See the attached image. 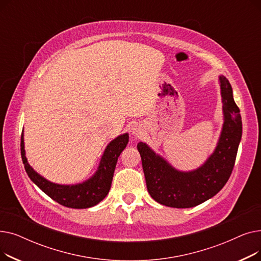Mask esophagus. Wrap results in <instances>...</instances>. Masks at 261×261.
<instances>
[{
  "mask_svg": "<svg viewBox=\"0 0 261 261\" xmlns=\"http://www.w3.org/2000/svg\"><path fill=\"white\" fill-rule=\"evenodd\" d=\"M131 132L134 134V135H142L143 134V129H142V126L139 125V123H134V125L132 126L131 128Z\"/></svg>",
  "mask_w": 261,
  "mask_h": 261,
  "instance_id": "esophagus-1",
  "label": "esophagus"
}]
</instances>
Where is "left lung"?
<instances>
[{
	"label": "left lung",
	"instance_id": "8db88e82",
	"mask_svg": "<svg viewBox=\"0 0 261 261\" xmlns=\"http://www.w3.org/2000/svg\"><path fill=\"white\" fill-rule=\"evenodd\" d=\"M220 86L223 130L215 152L201 168L176 171L146 144H138L148 193L158 203L175 208L194 207L217 195L228 181L241 140L242 121L229 81L221 76Z\"/></svg>",
	"mask_w": 261,
	"mask_h": 261
}]
</instances>
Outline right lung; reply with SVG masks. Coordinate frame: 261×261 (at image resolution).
Listing matches in <instances>:
<instances>
[{
	"instance_id": "1",
	"label": "right lung",
	"mask_w": 261,
	"mask_h": 261,
	"mask_svg": "<svg viewBox=\"0 0 261 261\" xmlns=\"http://www.w3.org/2000/svg\"><path fill=\"white\" fill-rule=\"evenodd\" d=\"M128 142L129 136L127 133L112 141L108 145L98 170L92 179L82 184L72 186L50 183L31 167L25 156L23 133L21 134V156L30 179L49 198L65 207L88 208L98 204L108 195L111 188L117 159L122 150L126 148Z\"/></svg>"
}]
</instances>
